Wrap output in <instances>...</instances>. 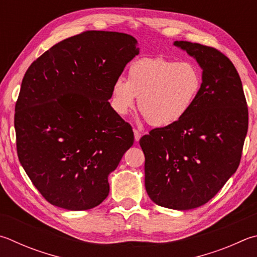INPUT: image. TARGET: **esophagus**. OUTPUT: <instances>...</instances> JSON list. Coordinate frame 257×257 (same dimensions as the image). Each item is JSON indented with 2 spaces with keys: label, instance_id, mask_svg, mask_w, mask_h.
<instances>
[{
  "label": "esophagus",
  "instance_id": "1",
  "mask_svg": "<svg viewBox=\"0 0 257 257\" xmlns=\"http://www.w3.org/2000/svg\"><path fill=\"white\" fill-rule=\"evenodd\" d=\"M134 135H135V141H136V142H139V139L142 138V134H141V132H138V130L135 129V130H134Z\"/></svg>",
  "mask_w": 257,
  "mask_h": 257
}]
</instances>
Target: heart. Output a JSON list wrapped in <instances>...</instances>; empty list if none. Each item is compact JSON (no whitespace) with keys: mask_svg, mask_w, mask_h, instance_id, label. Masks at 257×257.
<instances>
[{"mask_svg":"<svg viewBox=\"0 0 257 257\" xmlns=\"http://www.w3.org/2000/svg\"><path fill=\"white\" fill-rule=\"evenodd\" d=\"M202 88V72L191 60L164 56L144 57L129 65L128 80L115 78L111 90V105L120 115L138 106L154 127L179 122L192 109Z\"/></svg>","mask_w":257,"mask_h":257,"instance_id":"heart-1","label":"heart"}]
</instances>
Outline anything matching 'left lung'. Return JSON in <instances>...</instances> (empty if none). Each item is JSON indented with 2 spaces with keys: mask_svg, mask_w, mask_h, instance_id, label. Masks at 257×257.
Segmentation results:
<instances>
[{
  "mask_svg": "<svg viewBox=\"0 0 257 257\" xmlns=\"http://www.w3.org/2000/svg\"><path fill=\"white\" fill-rule=\"evenodd\" d=\"M202 69L192 109L169 127L141 138L145 188L161 207L190 210L207 203L239 165L248 129L240 77L229 58L208 46L174 41Z\"/></svg>",
  "mask_w": 257,
  "mask_h": 257,
  "instance_id": "left-lung-1",
  "label": "left lung"
}]
</instances>
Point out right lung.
I'll return each mask as SVG.
<instances>
[{
  "instance_id": "add662e5",
  "label": "right lung",
  "mask_w": 257,
  "mask_h": 257,
  "mask_svg": "<svg viewBox=\"0 0 257 257\" xmlns=\"http://www.w3.org/2000/svg\"><path fill=\"white\" fill-rule=\"evenodd\" d=\"M133 36L85 31L30 65L16 104L18 157L56 207L92 209L108 197V177L133 146L128 122L110 105L115 78L139 54Z\"/></svg>"
}]
</instances>
